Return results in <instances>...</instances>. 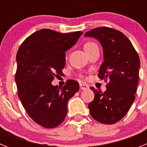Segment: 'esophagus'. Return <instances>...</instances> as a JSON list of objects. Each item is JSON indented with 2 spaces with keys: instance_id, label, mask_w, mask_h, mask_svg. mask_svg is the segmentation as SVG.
I'll return each mask as SVG.
<instances>
[{
  "instance_id": "obj_1",
  "label": "esophagus",
  "mask_w": 147,
  "mask_h": 147,
  "mask_svg": "<svg viewBox=\"0 0 147 147\" xmlns=\"http://www.w3.org/2000/svg\"><path fill=\"white\" fill-rule=\"evenodd\" d=\"M80 87L81 90H86L88 89V88H89L88 85H87V84H84V83H81L80 85Z\"/></svg>"
}]
</instances>
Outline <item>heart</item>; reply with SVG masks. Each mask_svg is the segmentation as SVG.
<instances>
[{"instance_id": "obj_1", "label": "heart", "mask_w": 147, "mask_h": 147, "mask_svg": "<svg viewBox=\"0 0 147 147\" xmlns=\"http://www.w3.org/2000/svg\"><path fill=\"white\" fill-rule=\"evenodd\" d=\"M96 44L93 42H86L85 44H84V49H85V52L88 51L89 50L92 49L93 47L96 46Z\"/></svg>"}]
</instances>
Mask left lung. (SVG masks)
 <instances>
[{
    "label": "left lung",
    "instance_id": "left-lung-1",
    "mask_svg": "<svg viewBox=\"0 0 147 147\" xmlns=\"http://www.w3.org/2000/svg\"><path fill=\"white\" fill-rule=\"evenodd\" d=\"M85 36L97 39L102 45L104 62L98 76L101 80H109L104 93L90 88L95 96L88 105L90 113L100 123L115 124L124 117L134 102L139 57L130 40L116 29L98 27L86 32Z\"/></svg>",
    "mask_w": 147,
    "mask_h": 147
}]
</instances>
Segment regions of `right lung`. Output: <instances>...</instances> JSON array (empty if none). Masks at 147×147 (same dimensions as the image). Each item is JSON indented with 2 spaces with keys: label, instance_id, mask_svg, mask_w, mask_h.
Returning <instances> with one entry per match:
<instances>
[{
  "label": "right lung",
  "instance_id": "1",
  "mask_svg": "<svg viewBox=\"0 0 147 147\" xmlns=\"http://www.w3.org/2000/svg\"><path fill=\"white\" fill-rule=\"evenodd\" d=\"M82 34L44 28L27 37L18 51L15 79L18 96L30 118L45 128L62 124L67 115V102L80 89L75 80H67L62 88L54 86L51 82L61 75L65 52Z\"/></svg>",
  "mask_w": 147,
  "mask_h": 147
}]
</instances>
